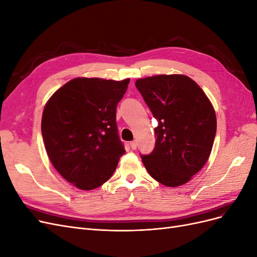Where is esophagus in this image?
I'll return each instance as SVG.
<instances>
[{
  "mask_svg": "<svg viewBox=\"0 0 257 257\" xmlns=\"http://www.w3.org/2000/svg\"><path fill=\"white\" fill-rule=\"evenodd\" d=\"M130 145H131V148H132V149H133V150H135L136 148H137V142H136V141L132 142Z\"/></svg>",
  "mask_w": 257,
  "mask_h": 257,
  "instance_id": "obj_1",
  "label": "esophagus"
}]
</instances>
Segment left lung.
Returning a JSON list of instances; mask_svg holds the SVG:
<instances>
[{"label":"left lung","instance_id":"1","mask_svg":"<svg viewBox=\"0 0 257 257\" xmlns=\"http://www.w3.org/2000/svg\"><path fill=\"white\" fill-rule=\"evenodd\" d=\"M141 92L158 120L150 154L141 155L149 175L170 188L191 180L211 153L216 116L199 85L184 75H158L138 79Z\"/></svg>","mask_w":257,"mask_h":257}]
</instances>
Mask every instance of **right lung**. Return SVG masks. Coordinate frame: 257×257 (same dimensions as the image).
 Listing matches in <instances>:
<instances>
[{"mask_svg":"<svg viewBox=\"0 0 257 257\" xmlns=\"http://www.w3.org/2000/svg\"><path fill=\"white\" fill-rule=\"evenodd\" d=\"M130 79L75 78L49 98L42 118L46 151L58 173L80 190L109 179L124 146L115 121L116 105Z\"/></svg>","mask_w":257,"mask_h":257,"instance_id":"add662e5","label":"right lung"}]
</instances>
